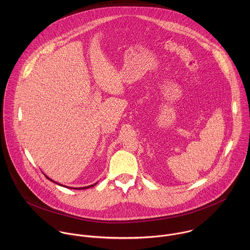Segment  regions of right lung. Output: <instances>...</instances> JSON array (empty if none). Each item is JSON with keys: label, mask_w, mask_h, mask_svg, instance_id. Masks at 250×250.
Masks as SVG:
<instances>
[{"label": "right lung", "mask_w": 250, "mask_h": 250, "mask_svg": "<svg viewBox=\"0 0 250 250\" xmlns=\"http://www.w3.org/2000/svg\"><path fill=\"white\" fill-rule=\"evenodd\" d=\"M45 175V174H44ZM45 177L47 179H49L50 181H52V182H54V183H56V184H58L57 182H55V181H53L52 179L49 178L47 175H45ZM97 183H95L94 185H90V186H86V187H83V188H74V189H85V188H91V187H93V186H95ZM58 185H60V186H62V185H61V184H58ZM63 187H65V186H63ZM66 188H68V187H66ZM70 188H71V187H69Z\"/></svg>", "instance_id": "obj_1"}]
</instances>
